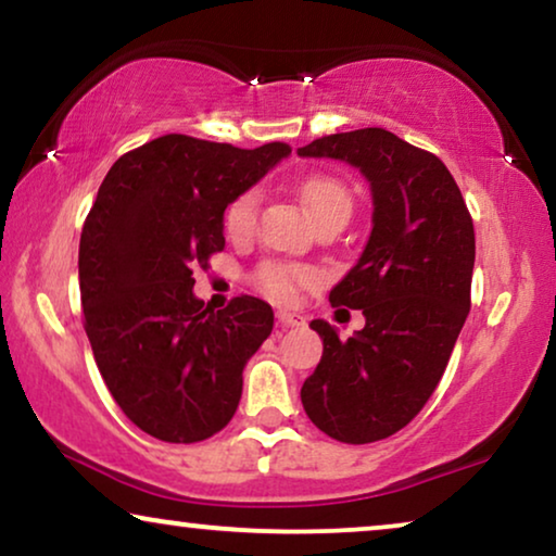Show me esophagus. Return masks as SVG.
<instances>
[{"instance_id":"34e87169","label":"esophagus","mask_w":556,"mask_h":556,"mask_svg":"<svg viewBox=\"0 0 556 556\" xmlns=\"http://www.w3.org/2000/svg\"><path fill=\"white\" fill-rule=\"evenodd\" d=\"M278 324L286 326V329H299V326H306V318L301 314H293V311H278Z\"/></svg>"}]
</instances>
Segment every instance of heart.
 <instances>
[{"label":"heart","instance_id":"heart-1","mask_svg":"<svg viewBox=\"0 0 556 556\" xmlns=\"http://www.w3.org/2000/svg\"><path fill=\"white\" fill-rule=\"evenodd\" d=\"M299 194L314 219L331 215V212H352V194H349L346 185L337 177H329V174H314V177L303 179ZM257 204H261V194L253 192V189L235 197L227 204L225 230L230 238H248L253 232ZM311 280H314V273L306 268H295V265L268 263L257 273V286L276 301H293L299 288L311 283Z\"/></svg>","mask_w":556,"mask_h":556}]
</instances>
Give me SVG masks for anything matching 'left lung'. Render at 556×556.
Here are the masks:
<instances>
[{
  "instance_id": "obj_1",
  "label": "left lung",
  "mask_w": 556,
  "mask_h": 556,
  "mask_svg": "<svg viewBox=\"0 0 556 556\" xmlns=\"http://www.w3.org/2000/svg\"><path fill=\"white\" fill-rule=\"evenodd\" d=\"M299 156L337 159L369 181V240L329 293L362 311L364 329L341 341L311 321L324 354L301 402L329 438L375 443L420 413L447 367L470 311L473 219L447 166L384 128L324 136Z\"/></svg>"
}]
</instances>
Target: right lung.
<instances>
[{
  "instance_id": "right-lung-1",
  "label": "right lung",
  "mask_w": 556,
  "mask_h": 556,
  "mask_svg": "<svg viewBox=\"0 0 556 556\" xmlns=\"http://www.w3.org/2000/svg\"><path fill=\"white\" fill-rule=\"evenodd\" d=\"M291 154L166 134L105 174L80 232L86 333L128 420L166 443H200L232 420L242 369L273 331V308L240 295L223 311L194 295V268L225 248V210Z\"/></svg>"
}]
</instances>
